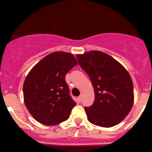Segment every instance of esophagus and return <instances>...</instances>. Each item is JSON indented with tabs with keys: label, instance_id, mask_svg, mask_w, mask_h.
I'll return each instance as SVG.
<instances>
[{
	"label": "esophagus",
	"instance_id": "obj_1",
	"mask_svg": "<svg viewBox=\"0 0 152 152\" xmlns=\"http://www.w3.org/2000/svg\"><path fill=\"white\" fill-rule=\"evenodd\" d=\"M82 96H79V97H78V101H79V102H82Z\"/></svg>",
	"mask_w": 152,
	"mask_h": 152
}]
</instances>
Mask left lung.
I'll list each match as a JSON object with an SVG mask.
<instances>
[{
  "label": "left lung",
  "mask_w": 152,
  "mask_h": 152,
  "mask_svg": "<svg viewBox=\"0 0 152 152\" xmlns=\"http://www.w3.org/2000/svg\"><path fill=\"white\" fill-rule=\"evenodd\" d=\"M76 58L94 89L93 105L85 107L88 121L102 127L118 124L126 117L134 103L129 73L114 58L99 50L78 54Z\"/></svg>",
  "instance_id": "1"
}]
</instances>
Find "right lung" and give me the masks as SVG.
<instances>
[{"mask_svg":"<svg viewBox=\"0 0 152 152\" xmlns=\"http://www.w3.org/2000/svg\"><path fill=\"white\" fill-rule=\"evenodd\" d=\"M78 65L73 54L56 51L34 66L23 84L24 102L34 118L53 126L65 121L76 104L69 93L65 76Z\"/></svg>","mask_w":152,"mask_h":152,"instance_id":"1","label":"right lung"}]
</instances>
